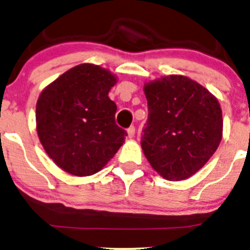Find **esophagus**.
<instances>
[{
	"label": "esophagus",
	"instance_id": "34e87169",
	"mask_svg": "<svg viewBox=\"0 0 250 250\" xmlns=\"http://www.w3.org/2000/svg\"><path fill=\"white\" fill-rule=\"evenodd\" d=\"M127 133H128V138H130V139H132V138H134V135H135L134 125H130V127L127 129Z\"/></svg>",
	"mask_w": 250,
	"mask_h": 250
}]
</instances>
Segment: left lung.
Segmentation results:
<instances>
[{
  "label": "left lung",
  "mask_w": 250,
  "mask_h": 250,
  "mask_svg": "<svg viewBox=\"0 0 250 250\" xmlns=\"http://www.w3.org/2000/svg\"><path fill=\"white\" fill-rule=\"evenodd\" d=\"M148 116L141 148L170 181L185 180L209 161L223 138L218 99L196 81L169 75L144 84Z\"/></svg>",
  "instance_id": "obj_1"
}]
</instances>
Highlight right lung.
<instances>
[{
	"label": "right lung",
	"mask_w": 250,
	"mask_h": 250,
	"mask_svg": "<svg viewBox=\"0 0 250 250\" xmlns=\"http://www.w3.org/2000/svg\"><path fill=\"white\" fill-rule=\"evenodd\" d=\"M117 78L107 69L80 64L48 84L36 104V129L53 162L66 173H98L125 143L109 98Z\"/></svg>",
	"instance_id": "right-lung-1"
}]
</instances>
